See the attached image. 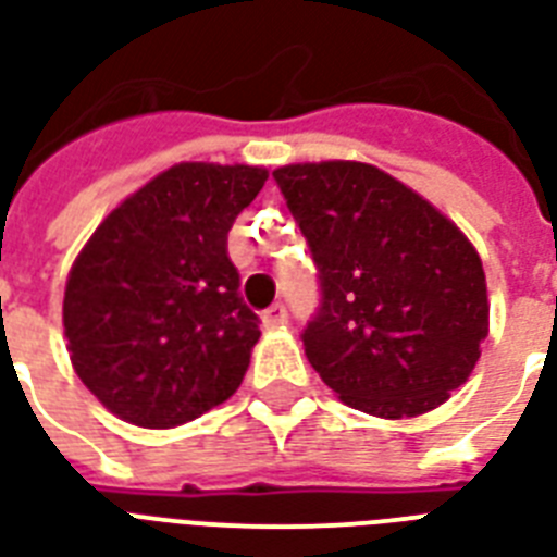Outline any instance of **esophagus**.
I'll return each mask as SVG.
<instances>
[{
	"label": "esophagus",
	"mask_w": 557,
	"mask_h": 557,
	"mask_svg": "<svg viewBox=\"0 0 557 557\" xmlns=\"http://www.w3.org/2000/svg\"><path fill=\"white\" fill-rule=\"evenodd\" d=\"M286 323L288 312L283 304H274L271 309H265V314H262V326H265V330H280V326H286Z\"/></svg>",
	"instance_id": "esophagus-1"
}]
</instances>
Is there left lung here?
Returning <instances> with one entry per match:
<instances>
[{
  "label": "left lung",
  "mask_w": 557,
  "mask_h": 557,
  "mask_svg": "<svg viewBox=\"0 0 557 557\" xmlns=\"http://www.w3.org/2000/svg\"><path fill=\"white\" fill-rule=\"evenodd\" d=\"M321 280L309 364L356 410L422 416L466 384L488 335L483 260L431 201L364 161L274 170Z\"/></svg>",
  "instance_id": "8db88e82"
}]
</instances>
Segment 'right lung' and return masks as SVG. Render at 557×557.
I'll return each instance as SVG.
<instances>
[{
    "label": "right lung",
    "mask_w": 557,
    "mask_h": 557,
    "mask_svg": "<svg viewBox=\"0 0 557 557\" xmlns=\"http://www.w3.org/2000/svg\"><path fill=\"white\" fill-rule=\"evenodd\" d=\"M265 178V168L182 161L126 196L77 253L65 344L117 419L176 428L243 384L260 318L239 297L227 231Z\"/></svg>",
    "instance_id": "1"
}]
</instances>
